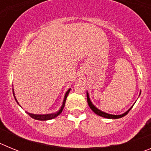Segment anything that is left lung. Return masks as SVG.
<instances>
[{
  "instance_id": "left-lung-1",
  "label": "left lung",
  "mask_w": 151,
  "mask_h": 151,
  "mask_svg": "<svg viewBox=\"0 0 151 151\" xmlns=\"http://www.w3.org/2000/svg\"><path fill=\"white\" fill-rule=\"evenodd\" d=\"M140 94H141V93H140ZM87 100H88V106H90V108L92 110V111L94 112V113H95L97 115L100 116H102V117H104V118H107V119H119V118H122V117L125 116V115H127L128 113H129V111H130V110L132 108V106L130 108V109H129V110H127V111L125 112V113H122V114H121V115H113V114H109V113H104V112L101 111V110H98L97 107H96L95 106H94L93 104H92V102L90 100V97H89V94L87 92Z\"/></svg>"
}]
</instances>
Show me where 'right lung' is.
<instances>
[{
  "instance_id": "obj_1",
  "label": "right lung",
  "mask_w": 151,
  "mask_h": 151,
  "mask_svg": "<svg viewBox=\"0 0 151 151\" xmlns=\"http://www.w3.org/2000/svg\"><path fill=\"white\" fill-rule=\"evenodd\" d=\"M70 89H71V88H69V90H68L66 92V94H65V96H64L62 106H61L60 109V110H58L57 113H50V114H33V113H28V112H26V113H27L28 114H29V115L31 117H32V118L35 119H37V120L45 121V120H49V119H52L55 118V117H57V116L60 115V114L62 113L63 110V108H64V106H65V103H66V97H67L68 94H69V91H70ZM13 96H14V98H15L16 101H17V103L19 104L18 101H17V98H16V97H15V94H14V91H13Z\"/></svg>"
}]
</instances>
